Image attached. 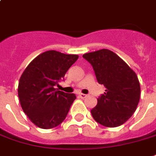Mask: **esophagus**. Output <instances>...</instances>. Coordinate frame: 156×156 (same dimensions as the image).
<instances>
[{
	"label": "esophagus",
	"instance_id": "34e87169",
	"mask_svg": "<svg viewBox=\"0 0 156 156\" xmlns=\"http://www.w3.org/2000/svg\"><path fill=\"white\" fill-rule=\"evenodd\" d=\"M78 96L80 97L81 99H84L85 97H87V95H86V94H78Z\"/></svg>",
	"mask_w": 156,
	"mask_h": 156
}]
</instances>
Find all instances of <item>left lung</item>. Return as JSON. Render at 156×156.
Returning <instances> with one entry per match:
<instances>
[{"mask_svg": "<svg viewBox=\"0 0 156 156\" xmlns=\"http://www.w3.org/2000/svg\"><path fill=\"white\" fill-rule=\"evenodd\" d=\"M88 61L100 84L105 92L98 98L91 110L94 119L107 127H116L126 122L136 111L140 98L138 77L118 55L107 49L86 53Z\"/></svg>", "mask_w": 156, "mask_h": 156, "instance_id": "obj_1", "label": "left lung"}]
</instances>
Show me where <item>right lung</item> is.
Segmentation results:
<instances>
[{
	"label": "right lung",
	"instance_id": "right-lung-1",
	"mask_svg": "<svg viewBox=\"0 0 156 156\" xmlns=\"http://www.w3.org/2000/svg\"><path fill=\"white\" fill-rule=\"evenodd\" d=\"M78 58V55L48 51L35 57L23 73L17 90L19 101L37 127L53 128L66 118L76 95L55 88Z\"/></svg>",
	"mask_w": 156,
	"mask_h": 156
}]
</instances>
